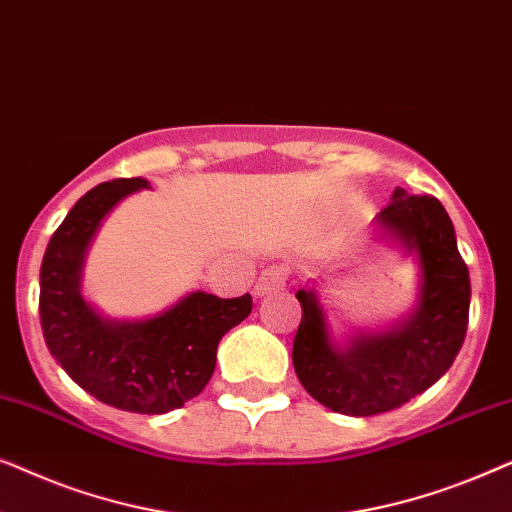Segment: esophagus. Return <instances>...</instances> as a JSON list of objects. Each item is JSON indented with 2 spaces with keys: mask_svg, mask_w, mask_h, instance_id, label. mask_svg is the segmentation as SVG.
I'll use <instances>...</instances> for the list:
<instances>
[{
  "mask_svg": "<svg viewBox=\"0 0 512 512\" xmlns=\"http://www.w3.org/2000/svg\"><path fill=\"white\" fill-rule=\"evenodd\" d=\"M286 282V268L284 265H270L261 272L258 282L254 286L256 296H268L272 291H279Z\"/></svg>",
  "mask_w": 512,
  "mask_h": 512,
  "instance_id": "esophagus-1",
  "label": "esophagus"
}]
</instances>
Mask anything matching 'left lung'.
<instances>
[{
    "label": "left lung",
    "mask_w": 512,
    "mask_h": 512,
    "mask_svg": "<svg viewBox=\"0 0 512 512\" xmlns=\"http://www.w3.org/2000/svg\"><path fill=\"white\" fill-rule=\"evenodd\" d=\"M373 230L377 240L417 263V298L401 319L338 342L314 284L296 293L303 307L293 340L298 380L314 401L352 417L401 408L436 384L464 345L471 305L468 268L450 216L436 198L396 188L373 219Z\"/></svg>",
    "instance_id": "8db88e82"
}]
</instances>
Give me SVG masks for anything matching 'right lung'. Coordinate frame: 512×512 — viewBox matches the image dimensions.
Here are the masks:
<instances>
[{"label":"right lung","instance_id":"1","mask_svg":"<svg viewBox=\"0 0 512 512\" xmlns=\"http://www.w3.org/2000/svg\"><path fill=\"white\" fill-rule=\"evenodd\" d=\"M142 188H151L142 177L104 181L69 209L41 261L39 317L48 352L81 389L118 410L163 415L205 389L219 340L254 300L191 291L153 317H104L83 293L88 249L111 209Z\"/></svg>","mask_w":512,"mask_h":512}]
</instances>
